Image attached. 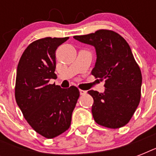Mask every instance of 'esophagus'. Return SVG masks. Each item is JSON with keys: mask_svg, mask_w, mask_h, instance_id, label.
<instances>
[{"mask_svg": "<svg viewBox=\"0 0 156 156\" xmlns=\"http://www.w3.org/2000/svg\"><path fill=\"white\" fill-rule=\"evenodd\" d=\"M79 92H80V95H85L87 94V91L86 90H79Z\"/></svg>", "mask_w": 156, "mask_h": 156, "instance_id": "obj_1", "label": "esophagus"}]
</instances>
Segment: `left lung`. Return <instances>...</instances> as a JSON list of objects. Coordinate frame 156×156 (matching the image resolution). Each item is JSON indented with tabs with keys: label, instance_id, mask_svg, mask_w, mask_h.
<instances>
[{
	"label": "left lung",
	"instance_id": "8db88e82",
	"mask_svg": "<svg viewBox=\"0 0 156 156\" xmlns=\"http://www.w3.org/2000/svg\"><path fill=\"white\" fill-rule=\"evenodd\" d=\"M73 38L95 47L97 58L91 73L96 78L105 79L104 93L88 91L94 100V120L107 128L126 126L140 102L142 87L140 68L129 45L121 35L109 30Z\"/></svg>",
	"mask_w": 156,
	"mask_h": 156
}]
</instances>
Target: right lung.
Returning <instances> with one entry per match:
<instances>
[{"mask_svg":"<svg viewBox=\"0 0 156 156\" xmlns=\"http://www.w3.org/2000/svg\"><path fill=\"white\" fill-rule=\"evenodd\" d=\"M69 37L35 40L23 52L17 68L16 102L29 125L40 135L53 138L69 128L79 97L74 86L49 84L55 75L56 50Z\"/></svg>","mask_w":156,"mask_h":156,"instance_id":"add662e5","label":"right lung"}]
</instances>
